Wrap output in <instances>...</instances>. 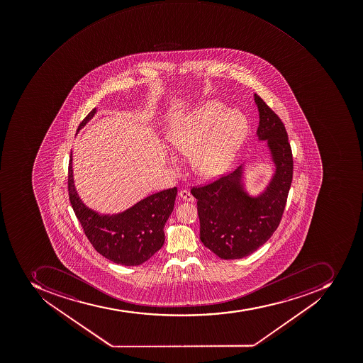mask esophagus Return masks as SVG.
<instances>
[{"mask_svg": "<svg viewBox=\"0 0 363 363\" xmlns=\"http://www.w3.org/2000/svg\"><path fill=\"white\" fill-rule=\"evenodd\" d=\"M179 196H180L181 199L186 200V201H190V203H194V196L188 190H181L179 192Z\"/></svg>", "mask_w": 363, "mask_h": 363, "instance_id": "obj_1", "label": "esophagus"}]
</instances>
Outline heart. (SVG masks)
Wrapping results in <instances>:
<instances>
[{"label":"heart","mask_w":363,"mask_h":363,"mask_svg":"<svg viewBox=\"0 0 363 363\" xmlns=\"http://www.w3.org/2000/svg\"><path fill=\"white\" fill-rule=\"evenodd\" d=\"M245 116L218 101H208L173 123L169 141L175 154L191 158L192 169L203 181L228 171L247 135ZM172 165L179 167L177 158Z\"/></svg>","instance_id":"1"}]
</instances>
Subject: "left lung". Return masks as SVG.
<instances>
[{
	"mask_svg": "<svg viewBox=\"0 0 363 363\" xmlns=\"http://www.w3.org/2000/svg\"><path fill=\"white\" fill-rule=\"evenodd\" d=\"M259 112V141H267L275 172L258 196H251L242 181L240 166L207 186L192 188L197 199L200 240L220 259H241L264 245L279 228L293 177V157L286 130L260 96L255 94Z\"/></svg>",
	"mask_w": 363,
	"mask_h": 363,
	"instance_id": "obj_1",
	"label": "left lung"
}]
</instances>
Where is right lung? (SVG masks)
I'll return each instance as SVG.
<instances>
[{"instance_id":"add662e5","label":"right lung","mask_w":363,"mask_h":363,"mask_svg":"<svg viewBox=\"0 0 363 363\" xmlns=\"http://www.w3.org/2000/svg\"><path fill=\"white\" fill-rule=\"evenodd\" d=\"M97 112L94 108L78 130L86 125ZM69 199L84 234L97 252L116 264L139 266L163 247L164 226L174 208L177 189L150 194L127 211L101 215L88 208L78 196L73 181L72 154L69 162Z\"/></svg>"}]
</instances>
